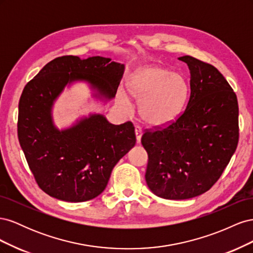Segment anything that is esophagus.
I'll return each instance as SVG.
<instances>
[{
  "label": "esophagus",
  "instance_id": "esophagus-1",
  "mask_svg": "<svg viewBox=\"0 0 253 253\" xmlns=\"http://www.w3.org/2000/svg\"><path fill=\"white\" fill-rule=\"evenodd\" d=\"M135 135H136L137 142H140L141 136H142V129H141L140 126H135Z\"/></svg>",
  "mask_w": 253,
  "mask_h": 253
}]
</instances>
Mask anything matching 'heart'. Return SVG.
I'll return each instance as SVG.
<instances>
[{
    "instance_id": "1",
    "label": "heart",
    "mask_w": 253,
    "mask_h": 253,
    "mask_svg": "<svg viewBox=\"0 0 253 253\" xmlns=\"http://www.w3.org/2000/svg\"><path fill=\"white\" fill-rule=\"evenodd\" d=\"M128 96L138 103L144 122L160 126L170 124L181 112L187 100L188 85L178 73L159 65H147L134 72L126 81ZM120 104L129 110L128 99L120 95Z\"/></svg>"
}]
</instances>
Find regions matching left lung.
<instances>
[{
    "label": "left lung",
    "mask_w": 253,
    "mask_h": 253,
    "mask_svg": "<svg viewBox=\"0 0 253 253\" xmlns=\"http://www.w3.org/2000/svg\"><path fill=\"white\" fill-rule=\"evenodd\" d=\"M190 71V94L177 120L147 131L141 143L149 156L145 181L155 195L188 200L220 177L239 142L236 95L217 68L191 56L178 58Z\"/></svg>",
    "instance_id": "1"
}]
</instances>
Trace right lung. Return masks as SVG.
Masks as SVG:
<instances>
[{
    "label": "right lung",
    "instance_id": "add662e5",
    "mask_svg": "<svg viewBox=\"0 0 253 253\" xmlns=\"http://www.w3.org/2000/svg\"><path fill=\"white\" fill-rule=\"evenodd\" d=\"M125 65L110 58L63 56L45 65L23 89L18 137L39 187L57 200L79 203L100 195L114 167L136 143L132 122L115 126L101 114H89L63 129L52 106L67 86L86 82L102 101L115 98Z\"/></svg>",
    "mask_w": 253,
    "mask_h": 253
}]
</instances>
